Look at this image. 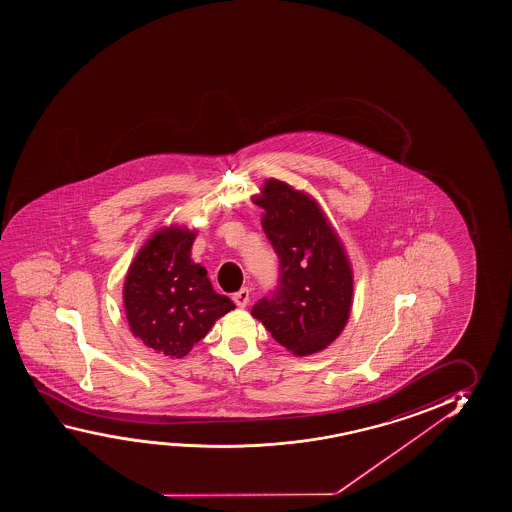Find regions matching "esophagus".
Wrapping results in <instances>:
<instances>
[{
    "instance_id": "34e87169",
    "label": "esophagus",
    "mask_w": 512,
    "mask_h": 512,
    "mask_svg": "<svg viewBox=\"0 0 512 512\" xmlns=\"http://www.w3.org/2000/svg\"><path fill=\"white\" fill-rule=\"evenodd\" d=\"M233 300H235V304H237L240 309H244V307L249 304V300H251V291L247 290V288H242V290L233 295Z\"/></svg>"
}]
</instances>
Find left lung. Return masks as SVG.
Listing matches in <instances>:
<instances>
[{
    "mask_svg": "<svg viewBox=\"0 0 512 512\" xmlns=\"http://www.w3.org/2000/svg\"><path fill=\"white\" fill-rule=\"evenodd\" d=\"M252 201L281 260V286L252 316L297 357L325 350L341 336L353 306V268L320 203L283 180L268 178Z\"/></svg>",
    "mask_w": 512,
    "mask_h": 512,
    "instance_id": "8db88e82",
    "label": "left lung"
}]
</instances>
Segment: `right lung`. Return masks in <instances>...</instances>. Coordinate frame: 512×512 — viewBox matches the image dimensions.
<instances>
[{"label":"right lung","mask_w":512,"mask_h":512,"mask_svg":"<svg viewBox=\"0 0 512 512\" xmlns=\"http://www.w3.org/2000/svg\"><path fill=\"white\" fill-rule=\"evenodd\" d=\"M198 229L169 224L157 229L130 263L123 307L132 336L168 359H184L215 321L235 309L192 261Z\"/></svg>","instance_id":"obj_1"}]
</instances>
